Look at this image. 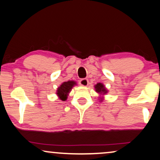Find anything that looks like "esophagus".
<instances>
[{
	"instance_id": "34e87169",
	"label": "esophagus",
	"mask_w": 160,
	"mask_h": 160,
	"mask_svg": "<svg viewBox=\"0 0 160 160\" xmlns=\"http://www.w3.org/2000/svg\"><path fill=\"white\" fill-rule=\"evenodd\" d=\"M79 83H80V86H88V79H86V78H83V79H81V80H80V82H79Z\"/></svg>"
}]
</instances>
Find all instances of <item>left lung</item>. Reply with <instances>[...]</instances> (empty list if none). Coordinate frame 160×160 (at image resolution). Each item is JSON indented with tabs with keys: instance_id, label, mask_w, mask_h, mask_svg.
I'll return each instance as SVG.
<instances>
[{
	"instance_id": "8db88e82",
	"label": "left lung",
	"mask_w": 160,
	"mask_h": 160,
	"mask_svg": "<svg viewBox=\"0 0 160 160\" xmlns=\"http://www.w3.org/2000/svg\"><path fill=\"white\" fill-rule=\"evenodd\" d=\"M94 88L96 90V92H97L98 93H99L100 95H105L108 93V90L106 89L105 86H104L102 83H100V82H98L97 84H96L94 86ZM103 98L100 97L99 99H101V101L102 100Z\"/></svg>"
}]
</instances>
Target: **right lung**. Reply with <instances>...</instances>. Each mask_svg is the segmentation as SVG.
<instances>
[{"label": "right lung", "mask_w": 160, "mask_h": 160, "mask_svg": "<svg viewBox=\"0 0 160 160\" xmlns=\"http://www.w3.org/2000/svg\"><path fill=\"white\" fill-rule=\"evenodd\" d=\"M75 85H77L76 82L73 80H69L67 82H63L57 89L56 94L59 97V99L62 101H66L69 92L72 91V88Z\"/></svg>", "instance_id": "obj_1"}]
</instances>
